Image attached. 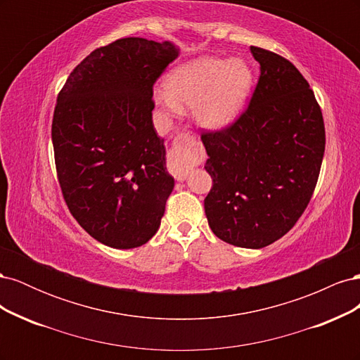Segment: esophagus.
Here are the masks:
<instances>
[{
    "mask_svg": "<svg viewBox=\"0 0 360 360\" xmlns=\"http://www.w3.org/2000/svg\"><path fill=\"white\" fill-rule=\"evenodd\" d=\"M195 136L189 132L180 134L176 136L172 143V148L169 151V171L179 181L186 180L192 169V160L195 159Z\"/></svg>",
    "mask_w": 360,
    "mask_h": 360,
    "instance_id": "1",
    "label": "esophagus"
}]
</instances>
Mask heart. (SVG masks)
Returning a JSON list of instances; mask_svg holds the SVG:
<instances>
[{
    "mask_svg": "<svg viewBox=\"0 0 360 360\" xmlns=\"http://www.w3.org/2000/svg\"><path fill=\"white\" fill-rule=\"evenodd\" d=\"M252 81L243 60L201 57L171 70L165 89L155 90V102L165 115H180L181 103L191 105L198 124L221 129L242 110Z\"/></svg>",
    "mask_w": 360,
    "mask_h": 360,
    "instance_id": "heart-1",
    "label": "heart"
}]
</instances>
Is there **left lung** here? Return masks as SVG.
I'll return each mask as SVG.
<instances>
[{
    "instance_id": "obj_1",
    "label": "left lung",
    "mask_w": 360,
    "mask_h": 360,
    "mask_svg": "<svg viewBox=\"0 0 360 360\" xmlns=\"http://www.w3.org/2000/svg\"><path fill=\"white\" fill-rule=\"evenodd\" d=\"M259 78L246 110L201 134L213 186L204 200L216 237L259 249L296 225L317 184L326 132L308 81L278 53L250 46Z\"/></svg>"
}]
</instances>
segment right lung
I'll use <instances>...</instances> for the list:
<instances>
[{
  "instance_id": "add662e5",
  "label": "right lung",
  "mask_w": 360,
  "mask_h": 360,
  "mask_svg": "<svg viewBox=\"0 0 360 360\" xmlns=\"http://www.w3.org/2000/svg\"><path fill=\"white\" fill-rule=\"evenodd\" d=\"M179 57L169 41L118 39L69 75L52 118L63 198L97 242L132 249L153 237L174 189L151 111L153 85Z\"/></svg>"
}]
</instances>
